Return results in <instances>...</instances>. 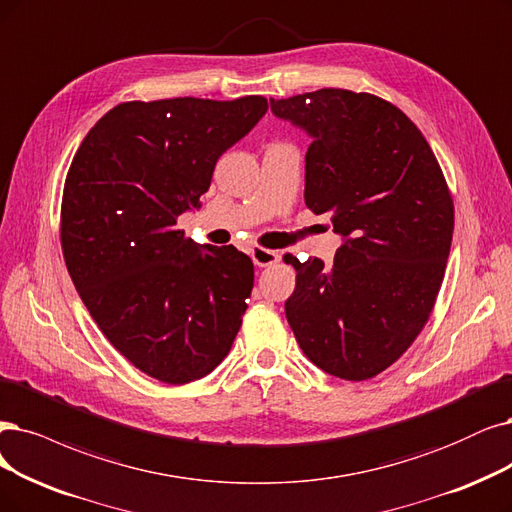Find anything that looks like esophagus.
<instances>
[{"instance_id":"34e87169","label":"esophagus","mask_w":512,"mask_h":512,"mask_svg":"<svg viewBox=\"0 0 512 512\" xmlns=\"http://www.w3.org/2000/svg\"><path fill=\"white\" fill-rule=\"evenodd\" d=\"M251 257H253V263L259 268H268V266H274V263L280 261V251H272V249H263V246H253L251 249Z\"/></svg>"}]
</instances>
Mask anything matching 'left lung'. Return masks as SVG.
<instances>
[{
	"mask_svg": "<svg viewBox=\"0 0 512 512\" xmlns=\"http://www.w3.org/2000/svg\"><path fill=\"white\" fill-rule=\"evenodd\" d=\"M304 128L306 206L344 238L333 266L299 261L285 312L323 371L363 382L399 361L437 301L453 236V200L420 128L369 92L320 88L270 99Z\"/></svg>",
	"mask_w": 512,
	"mask_h": 512,
	"instance_id": "1",
	"label": "left lung"
}]
</instances>
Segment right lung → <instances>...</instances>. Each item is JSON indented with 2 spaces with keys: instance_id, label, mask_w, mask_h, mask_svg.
<instances>
[{
  "instance_id": "right-lung-1",
  "label": "right lung",
  "mask_w": 512,
  "mask_h": 512,
  "mask_svg": "<svg viewBox=\"0 0 512 512\" xmlns=\"http://www.w3.org/2000/svg\"><path fill=\"white\" fill-rule=\"evenodd\" d=\"M266 111L257 94L120 103L69 166L61 204L69 276L111 346L164 384L211 373L249 308L251 257L185 238L177 217L200 208L223 151Z\"/></svg>"
}]
</instances>
